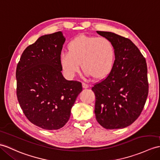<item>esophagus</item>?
Masks as SVG:
<instances>
[{
  "label": "esophagus",
  "mask_w": 160,
  "mask_h": 160,
  "mask_svg": "<svg viewBox=\"0 0 160 160\" xmlns=\"http://www.w3.org/2000/svg\"><path fill=\"white\" fill-rule=\"evenodd\" d=\"M82 87L84 88H87L89 87V85L87 83H85V82H82Z\"/></svg>",
  "instance_id": "1"
}]
</instances>
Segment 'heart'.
Instances as JSON below:
<instances>
[{
    "instance_id": "1",
    "label": "heart",
    "mask_w": 160,
    "mask_h": 160,
    "mask_svg": "<svg viewBox=\"0 0 160 160\" xmlns=\"http://www.w3.org/2000/svg\"><path fill=\"white\" fill-rule=\"evenodd\" d=\"M68 53H62L60 62L64 72L73 77L81 68L87 76L101 79L108 75L114 61L112 43L106 38L80 35L68 44Z\"/></svg>"
}]
</instances>
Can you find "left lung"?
I'll list each match as a JSON object with an SVG mask.
<instances>
[{"mask_svg": "<svg viewBox=\"0 0 160 160\" xmlns=\"http://www.w3.org/2000/svg\"><path fill=\"white\" fill-rule=\"evenodd\" d=\"M112 43L115 60L105 79L92 87L96 119L108 129H122L134 122L148 94L145 58L130 39L111 32L97 31Z\"/></svg>", "mask_w": 160, "mask_h": 160, "instance_id": "left-lung-1", "label": "left lung"}]
</instances>
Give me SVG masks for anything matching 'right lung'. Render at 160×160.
Segmentation results:
<instances>
[{
    "instance_id": "1",
    "label": "right lung",
    "mask_w": 160,
    "mask_h": 160,
    "mask_svg": "<svg viewBox=\"0 0 160 160\" xmlns=\"http://www.w3.org/2000/svg\"><path fill=\"white\" fill-rule=\"evenodd\" d=\"M65 39L58 31L43 35L24 50L16 68V94L29 121L54 130L64 126L78 95L80 82L62 75L60 57Z\"/></svg>"
}]
</instances>
